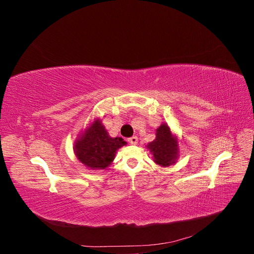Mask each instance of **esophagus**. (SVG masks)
<instances>
[{
  "mask_svg": "<svg viewBox=\"0 0 254 254\" xmlns=\"http://www.w3.org/2000/svg\"><path fill=\"white\" fill-rule=\"evenodd\" d=\"M128 142L130 144L135 145V144H137V142H139V139H137V136H131V137H129V139H128Z\"/></svg>",
  "mask_w": 254,
  "mask_h": 254,
  "instance_id": "obj_1",
  "label": "esophagus"
}]
</instances>
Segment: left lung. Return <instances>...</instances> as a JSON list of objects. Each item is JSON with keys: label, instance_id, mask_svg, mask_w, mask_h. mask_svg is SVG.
<instances>
[{"label": "left lung", "instance_id": "1", "mask_svg": "<svg viewBox=\"0 0 254 254\" xmlns=\"http://www.w3.org/2000/svg\"><path fill=\"white\" fill-rule=\"evenodd\" d=\"M147 148L152 153L153 161L161 166H170L178 158V139L166 124H162L156 130V139L148 143Z\"/></svg>", "mask_w": 254, "mask_h": 254}]
</instances>
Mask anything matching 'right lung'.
Listing matches in <instances>:
<instances>
[{"mask_svg": "<svg viewBox=\"0 0 254 254\" xmlns=\"http://www.w3.org/2000/svg\"><path fill=\"white\" fill-rule=\"evenodd\" d=\"M126 144L122 137H111L96 119L75 141L74 151L84 166L104 170L112 163L117 150Z\"/></svg>", "mask_w": 254, "mask_h": 254, "instance_id": "add662e5", "label": "right lung"}]
</instances>
